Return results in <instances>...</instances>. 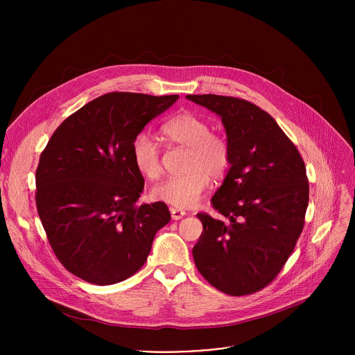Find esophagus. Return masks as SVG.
Wrapping results in <instances>:
<instances>
[{
	"mask_svg": "<svg viewBox=\"0 0 355 355\" xmlns=\"http://www.w3.org/2000/svg\"><path fill=\"white\" fill-rule=\"evenodd\" d=\"M170 211H171V218H173L174 220H180V219H182V218L187 215L185 211L177 209V208H171Z\"/></svg>",
	"mask_w": 355,
	"mask_h": 355,
	"instance_id": "34e87169",
	"label": "esophagus"
}]
</instances>
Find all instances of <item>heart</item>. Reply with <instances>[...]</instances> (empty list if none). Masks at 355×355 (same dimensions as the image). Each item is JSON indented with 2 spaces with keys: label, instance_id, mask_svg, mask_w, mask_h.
Returning <instances> with one entry per match:
<instances>
[{
  "label": "heart",
  "instance_id": "heart-1",
  "mask_svg": "<svg viewBox=\"0 0 355 355\" xmlns=\"http://www.w3.org/2000/svg\"><path fill=\"white\" fill-rule=\"evenodd\" d=\"M211 130L212 126L205 118L188 111L163 123L162 133L167 140L188 147L185 173L157 184L151 189V198L175 208H189L208 189L211 178H225L232 164V150L223 136ZM130 156L136 170L146 178L156 180L162 174L159 144L150 133L140 132L133 139Z\"/></svg>",
  "mask_w": 355,
  "mask_h": 355
}]
</instances>
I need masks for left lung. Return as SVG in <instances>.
Returning <instances> with one entry per match:
<instances>
[{
	"label": "left lung",
	"instance_id": "left-lung-1",
	"mask_svg": "<svg viewBox=\"0 0 355 355\" xmlns=\"http://www.w3.org/2000/svg\"><path fill=\"white\" fill-rule=\"evenodd\" d=\"M222 118L232 164L211 204L192 256L212 286L254 293L279 274L305 225L309 182L297 148L274 118L234 96L187 95Z\"/></svg>",
	"mask_w": 355,
	"mask_h": 355
}]
</instances>
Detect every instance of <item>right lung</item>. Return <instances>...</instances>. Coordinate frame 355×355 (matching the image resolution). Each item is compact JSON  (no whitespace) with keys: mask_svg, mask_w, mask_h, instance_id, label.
I'll return each instance as SVG.
<instances>
[{"mask_svg":"<svg viewBox=\"0 0 355 355\" xmlns=\"http://www.w3.org/2000/svg\"><path fill=\"white\" fill-rule=\"evenodd\" d=\"M178 95L110 92L70 115L52 135L36 168V208L67 271L95 285L128 279L147 260L170 219L164 202L136 205L143 175L130 147Z\"/></svg>","mask_w":355,"mask_h":355,"instance_id":"right-lung-1","label":"right lung"}]
</instances>
